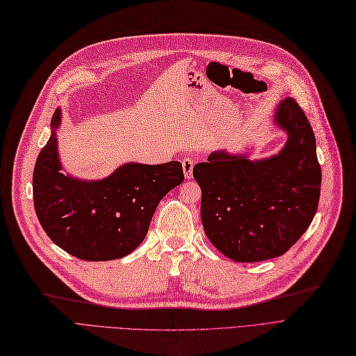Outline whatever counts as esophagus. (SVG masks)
Returning <instances> with one entry per match:
<instances>
[{
  "mask_svg": "<svg viewBox=\"0 0 356 356\" xmlns=\"http://www.w3.org/2000/svg\"><path fill=\"white\" fill-rule=\"evenodd\" d=\"M193 165H195V160H193V158H191V156H186V158H183V160H181V167H183V171H185L186 179L192 177Z\"/></svg>",
  "mask_w": 356,
  "mask_h": 356,
  "instance_id": "1",
  "label": "esophagus"
}]
</instances>
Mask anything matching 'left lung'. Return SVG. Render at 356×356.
<instances>
[{"mask_svg":"<svg viewBox=\"0 0 356 356\" xmlns=\"http://www.w3.org/2000/svg\"><path fill=\"white\" fill-rule=\"evenodd\" d=\"M275 123L289 135L279 155L251 161L218 151L193 167L202 191L207 238L236 262L283 255L317 213L321 167L308 118L293 98H287L279 105Z\"/></svg>","mask_w":356,"mask_h":356,"instance_id":"obj_1","label":"left lung"}]
</instances>
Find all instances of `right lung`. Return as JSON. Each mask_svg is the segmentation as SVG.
Masks as SVG:
<instances>
[{"mask_svg":"<svg viewBox=\"0 0 356 356\" xmlns=\"http://www.w3.org/2000/svg\"><path fill=\"white\" fill-rule=\"evenodd\" d=\"M60 110L51 124H60ZM57 136L38 155L33 205L48 238L85 261H110L134 252L148 233L163 196L185 180L180 161L158 165L126 164L98 181L60 173Z\"/></svg>","mask_w":356,"mask_h":356,"instance_id":"add662e5","label":"right lung"}]
</instances>
